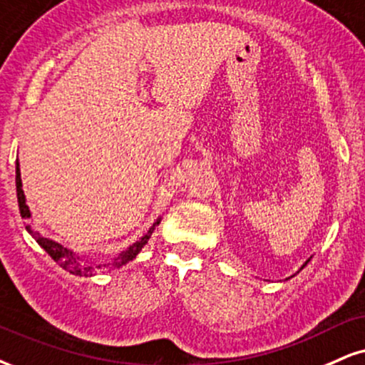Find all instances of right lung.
<instances>
[{
  "label": "right lung",
  "mask_w": 365,
  "mask_h": 365,
  "mask_svg": "<svg viewBox=\"0 0 365 365\" xmlns=\"http://www.w3.org/2000/svg\"><path fill=\"white\" fill-rule=\"evenodd\" d=\"M16 196H18V206H20L21 218L29 220L30 218V210L25 203V195H24V190H21V178H20V168H18V160H16ZM157 223H159V222H157ZM157 223L152 225V228L147 232V235H143L140 240L135 242L132 247H128L127 250H123L120 255H116L115 259L108 260V262H96V260H91V259L78 257V255H74L71 250H67L62 245H58L57 242L48 240V238L40 235L38 232H35L34 227H31L30 223H26V230H29L30 235L38 242V245L42 247V249L47 252V254L51 255V257L56 260V262L61 265L62 269H66V271H69L71 274H76V276H91V274L96 271V269L121 267L123 264H127V262H130V260H133L135 255H137L138 252L142 250V247L147 244V240L150 238L152 232H154Z\"/></svg>",
  "instance_id": "1"
}]
</instances>
